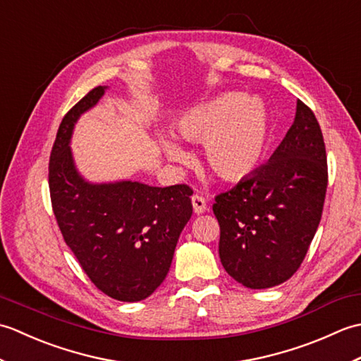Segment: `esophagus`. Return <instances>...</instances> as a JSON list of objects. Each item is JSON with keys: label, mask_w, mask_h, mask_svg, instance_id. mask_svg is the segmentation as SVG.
Returning <instances> with one entry per match:
<instances>
[{"label": "esophagus", "mask_w": 361, "mask_h": 361, "mask_svg": "<svg viewBox=\"0 0 361 361\" xmlns=\"http://www.w3.org/2000/svg\"><path fill=\"white\" fill-rule=\"evenodd\" d=\"M192 208L195 214H203L208 211V204H206V200L202 195H194L192 197Z\"/></svg>", "instance_id": "34e87169"}]
</instances>
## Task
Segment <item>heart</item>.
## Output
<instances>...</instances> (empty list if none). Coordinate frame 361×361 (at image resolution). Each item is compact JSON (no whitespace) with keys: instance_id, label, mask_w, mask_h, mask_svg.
<instances>
[{"instance_id":"1","label":"heart","mask_w":361,"mask_h":361,"mask_svg":"<svg viewBox=\"0 0 361 361\" xmlns=\"http://www.w3.org/2000/svg\"><path fill=\"white\" fill-rule=\"evenodd\" d=\"M175 132L189 142H204L206 164L224 180H242L257 167L267 144L268 114L257 97L224 93L181 114ZM166 157L185 163L189 153L171 136H161Z\"/></svg>"}]
</instances>
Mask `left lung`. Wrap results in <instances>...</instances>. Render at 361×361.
<instances>
[{
  "label": "left lung",
  "instance_id": "left-lung-1",
  "mask_svg": "<svg viewBox=\"0 0 361 361\" xmlns=\"http://www.w3.org/2000/svg\"><path fill=\"white\" fill-rule=\"evenodd\" d=\"M326 188L323 133L313 111L298 101L293 126L268 163L216 197L226 273L252 290L290 279L318 229Z\"/></svg>",
  "mask_w": 361,
  "mask_h": 361
}]
</instances>
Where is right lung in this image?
I'll use <instances>...</instances> for the list:
<instances>
[{
  "mask_svg": "<svg viewBox=\"0 0 361 361\" xmlns=\"http://www.w3.org/2000/svg\"><path fill=\"white\" fill-rule=\"evenodd\" d=\"M106 88L91 90L59 127L49 159L51 202L63 239L91 282L113 299L136 302L166 279L176 242L192 216V190L186 185L83 178L70 145L73 132Z\"/></svg>",
  "mask_w": 361,
  "mask_h": 361,
  "instance_id": "1",
  "label": "right lung"
}]
</instances>
